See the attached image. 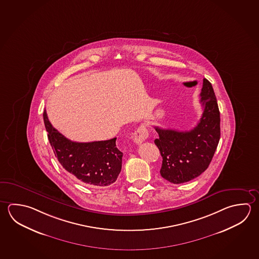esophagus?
<instances>
[{"label": "esophagus", "instance_id": "esophagus-1", "mask_svg": "<svg viewBox=\"0 0 259 259\" xmlns=\"http://www.w3.org/2000/svg\"><path fill=\"white\" fill-rule=\"evenodd\" d=\"M148 137H149V132L147 131L146 127L143 124H141V126L134 132V137H133L134 142L138 145H140L143 141H146Z\"/></svg>", "mask_w": 259, "mask_h": 259}]
</instances>
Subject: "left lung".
<instances>
[{
	"label": "left lung",
	"mask_w": 259,
	"mask_h": 259,
	"mask_svg": "<svg viewBox=\"0 0 259 259\" xmlns=\"http://www.w3.org/2000/svg\"><path fill=\"white\" fill-rule=\"evenodd\" d=\"M203 108L197 126L189 132L155 127L154 143L162 157L160 175L174 184L198 177L208 168L220 140V112L212 84L203 78L200 94Z\"/></svg>",
	"instance_id": "8db88e82"
}]
</instances>
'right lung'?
<instances>
[{
  "instance_id": "obj_1",
  "label": "right lung",
  "mask_w": 259,
  "mask_h": 259,
  "mask_svg": "<svg viewBox=\"0 0 259 259\" xmlns=\"http://www.w3.org/2000/svg\"><path fill=\"white\" fill-rule=\"evenodd\" d=\"M44 121L54 153L67 172L91 187L108 186L116 182L121 170L123 156L116 146L117 138L75 142L66 139L53 127L46 110Z\"/></svg>"
}]
</instances>
